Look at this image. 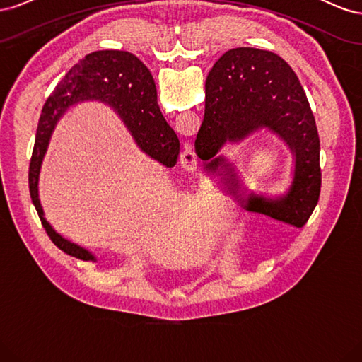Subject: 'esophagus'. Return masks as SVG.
<instances>
[{
    "label": "esophagus",
    "mask_w": 362,
    "mask_h": 362,
    "mask_svg": "<svg viewBox=\"0 0 362 362\" xmlns=\"http://www.w3.org/2000/svg\"><path fill=\"white\" fill-rule=\"evenodd\" d=\"M180 161L187 170H194L196 166H198V156H196V152L192 146H185L184 151L181 152Z\"/></svg>",
    "instance_id": "esophagus-1"
}]
</instances>
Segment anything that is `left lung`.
<instances>
[{
    "instance_id": "8db88e82",
    "label": "left lung",
    "mask_w": 362,
    "mask_h": 362,
    "mask_svg": "<svg viewBox=\"0 0 362 362\" xmlns=\"http://www.w3.org/2000/svg\"><path fill=\"white\" fill-rule=\"evenodd\" d=\"M205 115L194 151L208 170L223 168L237 194L238 178L225 157L226 141H242L266 129L286 141L294 157L290 189L279 198L249 193L242 205L278 222L302 228L319 202L322 187L320 140L308 98L294 71L276 54L234 48L206 76Z\"/></svg>"
}]
</instances>
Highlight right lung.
Masks as SVG:
<instances>
[{"label":"right lung","mask_w":362,"mask_h":362,"mask_svg":"<svg viewBox=\"0 0 362 362\" xmlns=\"http://www.w3.org/2000/svg\"><path fill=\"white\" fill-rule=\"evenodd\" d=\"M89 100L110 104L131 131V136L140 149L164 166L172 168L177 164L180 140L160 112L156 83L149 69L131 52L105 49L87 54L80 63L71 68L54 89L43 105L36 131L28 169L30 196L54 245L71 257L83 261H96L89 250L71 243L54 231L43 217L37 189L42 161L59 117L71 105Z\"/></svg>","instance_id":"obj_1"}]
</instances>
